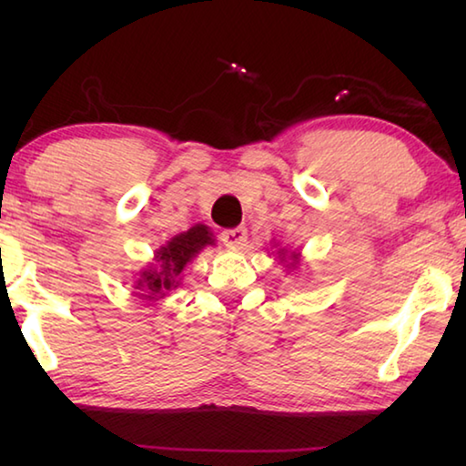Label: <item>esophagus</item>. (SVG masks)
<instances>
[{
	"mask_svg": "<svg viewBox=\"0 0 466 466\" xmlns=\"http://www.w3.org/2000/svg\"><path fill=\"white\" fill-rule=\"evenodd\" d=\"M222 242L228 248H242L244 242H247V228L238 226V228H232V230H224Z\"/></svg>",
	"mask_w": 466,
	"mask_h": 466,
	"instance_id": "esophagus-1",
	"label": "esophagus"
}]
</instances>
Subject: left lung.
<instances>
[{"instance_id":"8db88e82","label":"left lung","mask_w":466,"mask_h":466,"mask_svg":"<svg viewBox=\"0 0 466 466\" xmlns=\"http://www.w3.org/2000/svg\"><path fill=\"white\" fill-rule=\"evenodd\" d=\"M271 248L278 250L279 261L283 263V267H288V271H289V269H291V271H296V269H298V265H299V257H302V252L281 248L278 242H273V244H271Z\"/></svg>"}]
</instances>
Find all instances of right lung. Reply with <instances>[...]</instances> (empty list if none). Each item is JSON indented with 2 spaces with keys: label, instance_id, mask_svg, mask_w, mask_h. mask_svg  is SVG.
Here are the masks:
<instances>
[{
  "label": "right lung",
  "instance_id": "1",
  "mask_svg": "<svg viewBox=\"0 0 466 466\" xmlns=\"http://www.w3.org/2000/svg\"><path fill=\"white\" fill-rule=\"evenodd\" d=\"M205 247H216V236L205 224H195L187 232L172 236L167 244H162L154 252V263L137 273L133 281V288L137 289L136 296L146 302H157L170 289H177L183 279L185 267Z\"/></svg>",
  "mask_w": 466,
  "mask_h": 466
}]
</instances>
